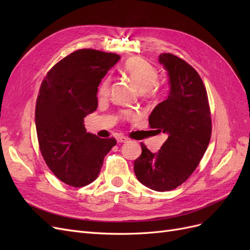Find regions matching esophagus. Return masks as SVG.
<instances>
[{"mask_svg": "<svg viewBox=\"0 0 250 250\" xmlns=\"http://www.w3.org/2000/svg\"><path fill=\"white\" fill-rule=\"evenodd\" d=\"M117 141L118 143H126L128 139L126 137H123V135H119V137H117Z\"/></svg>", "mask_w": 250, "mask_h": 250, "instance_id": "34e87169", "label": "esophagus"}]
</instances>
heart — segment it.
Masks as SVG:
<instances>
[{"mask_svg": "<svg viewBox=\"0 0 250 250\" xmlns=\"http://www.w3.org/2000/svg\"><path fill=\"white\" fill-rule=\"evenodd\" d=\"M124 72L131 79L134 85L140 92L154 93V85L157 82L158 73L155 67L147 60L141 57H132L127 60L124 64ZM110 87V78H105L99 87V96L105 97L108 95ZM132 112H125L126 117H130Z\"/></svg>", "mask_w": 250, "mask_h": 250, "instance_id": "b5f03b06", "label": "heart"}]
</instances>
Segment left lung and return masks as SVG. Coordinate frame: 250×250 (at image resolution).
Masks as SVG:
<instances>
[{
	"instance_id": "obj_1",
	"label": "left lung",
	"mask_w": 250,
	"mask_h": 250,
	"mask_svg": "<svg viewBox=\"0 0 250 250\" xmlns=\"http://www.w3.org/2000/svg\"><path fill=\"white\" fill-rule=\"evenodd\" d=\"M158 62L167 71L170 93L151 112L149 124L168 139L156 153L142 143L133 170L142 185L165 192L184 184L197 168L210 140L211 120L206 86L194 67L170 53Z\"/></svg>"
}]
</instances>
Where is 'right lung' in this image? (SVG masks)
Listing matches in <instances>:
<instances>
[{"label":"right lung","mask_w":250,"mask_h":250,"mask_svg":"<svg viewBox=\"0 0 250 250\" xmlns=\"http://www.w3.org/2000/svg\"><path fill=\"white\" fill-rule=\"evenodd\" d=\"M120 56L93 49L73 52L42 82L35 107L40 149L54 175L79 188L98 177L117 141L86 132L84 118L98 107V86Z\"/></svg>","instance_id":"1"}]
</instances>
